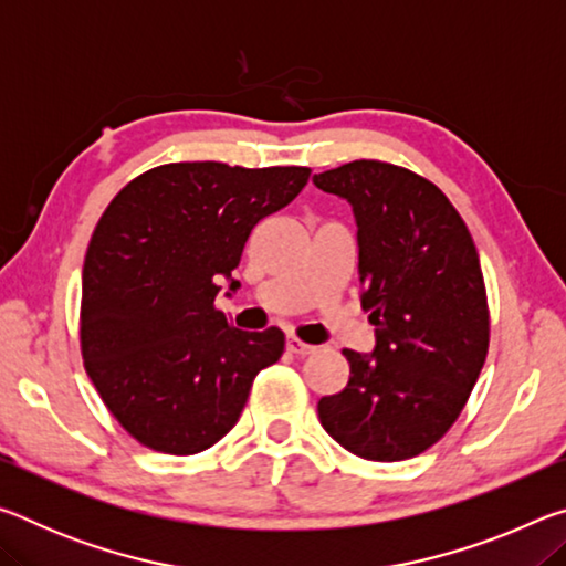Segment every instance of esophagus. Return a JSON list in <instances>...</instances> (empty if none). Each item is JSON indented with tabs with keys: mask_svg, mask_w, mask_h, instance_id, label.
I'll return each mask as SVG.
<instances>
[{
	"mask_svg": "<svg viewBox=\"0 0 566 566\" xmlns=\"http://www.w3.org/2000/svg\"><path fill=\"white\" fill-rule=\"evenodd\" d=\"M286 352H292V354H300V357H304V354H312V352H314V347H312V344L302 342V339L290 337V339H286Z\"/></svg>",
	"mask_w": 566,
	"mask_h": 566,
	"instance_id": "34e87169",
	"label": "esophagus"
}]
</instances>
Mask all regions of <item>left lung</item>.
Wrapping results in <instances>:
<instances>
[{"label":"left lung","mask_w":566,"mask_h":566,"mask_svg":"<svg viewBox=\"0 0 566 566\" xmlns=\"http://www.w3.org/2000/svg\"><path fill=\"white\" fill-rule=\"evenodd\" d=\"M357 219L361 310L371 354L344 349L347 387L322 397V427L352 454L401 462L437 444L490 349V306L472 234L444 191L417 171L357 159L314 175Z\"/></svg>","instance_id":"1"}]
</instances>
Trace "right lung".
Segmentation results:
<instances>
[{"instance_id": "right-lung-1", "label": "right lung", "mask_w": 566, "mask_h": 566, "mask_svg": "<svg viewBox=\"0 0 566 566\" xmlns=\"http://www.w3.org/2000/svg\"><path fill=\"white\" fill-rule=\"evenodd\" d=\"M310 167L175 161L134 177L94 229L82 270L84 369L112 417L155 452L197 454L237 424L282 329L242 332L214 300L252 229Z\"/></svg>"}]
</instances>
